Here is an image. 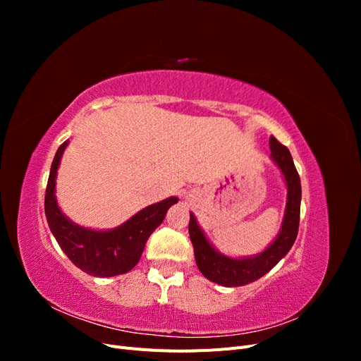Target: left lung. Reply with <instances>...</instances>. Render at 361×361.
I'll list each match as a JSON object with an SVG mask.
<instances>
[{"label":"left lung","mask_w":361,"mask_h":361,"mask_svg":"<svg viewBox=\"0 0 361 361\" xmlns=\"http://www.w3.org/2000/svg\"><path fill=\"white\" fill-rule=\"evenodd\" d=\"M271 157L277 162L281 173L285 174L288 185V203L285 220L276 241L272 243L264 253L250 259H232L216 251L207 243L202 228L192 214H190L188 232L194 247L195 264L202 274L221 286H244L251 281H256L268 271L274 268L281 257L288 255L298 235L300 227V206H301V182L298 171L295 169L290 152L286 146L279 143L276 137L269 138Z\"/></svg>","instance_id":"8db88e82"}]
</instances>
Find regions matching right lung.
Here are the masks:
<instances>
[{
    "instance_id": "1",
    "label": "right lung",
    "mask_w": 361,
    "mask_h": 361,
    "mask_svg": "<svg viewBox=\"0 0 361 361\" xmlns=\"http://www.w3.org/2000/svg\"><path fill=\"white\" fill-rule=\"evenodd\" d=\"M66 146L68 141H64L54 157L47 185L45 214L51 232L72 264L87 274L94 277L125 274L138 264L149 236L162 223L169 207L178 203V199L170 197L150 204L108 232L76 226L61 214L54 194L57 169Z\"/></svg>"
}]
</instances>
